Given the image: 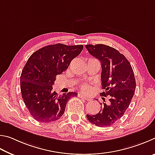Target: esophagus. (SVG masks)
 <instances>
[{
    "label": "esophagus",
    "instance_id": "esophagus-1",
    "mask_svg": "<svg viewBox=\"0 0 155 155\" xmlns=\"http://www.w3.org/2000/svg\"><path fill=\"white\" fill-rule=\"evenodd\" d=\"M78 97H80V98H82V99H85V100H88V97H86V96H84L83 94H78Z\"/></svg>",
    "mask_w": 155,
    "mask_h": 155
}]
</instances>
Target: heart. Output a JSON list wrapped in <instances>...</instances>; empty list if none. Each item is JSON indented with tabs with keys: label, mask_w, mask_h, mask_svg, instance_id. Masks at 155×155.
I'll return each instance as SVG.
<instances>
[{
	"label": "heart",
	"mask_w": 155,
	"mask_h": 155,
	"mask_svg": "<svg viewBox=\"0 0 155 155\" xmlns=\"http://www.w3.org/2000/svg\"><path fill=\"white\" fill-rule=\"evenodd\" d=\"M81 91H82L83 93H88L91 90L90 86H89L88 84H82L80 86Z\"/></svg>",
	"instance_id": "obj_1"
}]
</instances>
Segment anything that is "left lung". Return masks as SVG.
<instances>
[{
    "label": "left lung",
    "instance_id": "obj_1",
    "mask_svg": "<svg viewBox=\"0 0 155 155\" xmlns=\"http://www.w3.org/2000/svg\"><path fill=\"white\" fill-rule=\"evenodd\" d=\"M92 56L101 63L102 97H109L110 104H101L95 115H86L92 124L98 127L112 125L124 115L134 97L136 83L131 64L115 48L104 44L86 45Z\"/></svg>",
    "mask_w": 155,
    "mask_h": 155
}]
</instances>
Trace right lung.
<instances>
[{
    "label": "right lung",
    "instance_id": "add662e5",
    "mask_svg": "<svg viewBox=\"0 0 155 155\" xmlns=\"http://www.w3.org/2000/svg\"><path fill=\"white\" fill-rule=\"evenodd\" d=\"M82 45H49L32 54L20 76L21 96L35 120L50 123L63 115L68 101L78 95L74 92L58 95L52 85L56 75L67 70L73 58L83 50Z\"/></svg>",
    "mask_w": 155,
    "mask_h": 155
}]
</instances>
